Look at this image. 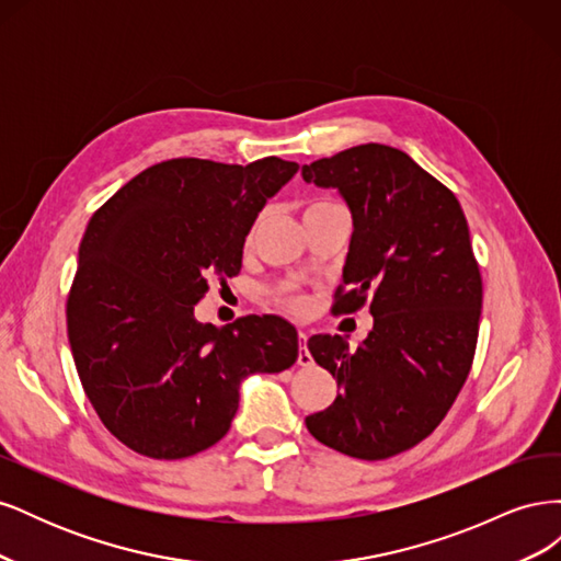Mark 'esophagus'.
<instances>
[{
	"label": "esophagus",
	"mask_w": 561,
	"mask_h": 561,
	"mask_svg": "<svg viewBox=\"0 0 561 561\" xmlns=\"http://www.w3.org/2000/svg\"><path fill=\"white\" fill-rule=\"evenodd\" d=\"M307 339H309V336H307V334H304V332L299 334V344H301V346H299V355H297V363H299L301 367H309V365L313 363V358H311V353H309V348H307Z\"/></svg>",
	"instance_id": "34e87169"
}]
</instances>
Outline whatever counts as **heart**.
Listing matches in <instances>:
<instances>
[{"label": "heart", "mask_w": 561, "mask_h": 561, "mask_svg": "<svg viewBox=\"0 0 561 561\" xmlns=\"http://www.w3.org/2000/svg\"><path fill=\"white\" fill-rule=\"evenodd\" d=\"M332 206H339V203L332 201V198H313V201L309 203V206H307V215L318 213V210H325V208H332ZM283 301H285V307H290V309H295V311H301V309H304V301H301L299 297H285Z\"/></svg>", "instance_id": "obj_1"}]
</instances>
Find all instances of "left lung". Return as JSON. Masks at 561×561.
Instances as JSON below:
<instances>
[{
	"label": "left lung",
	"mask_w": 561,
	"mask_h": 561,
	"mask_svg": "<svg viewBox=\"0 0 561 561\" xmlns=\"http://www.w3.org/2000/svg\"><path fill=\"white\" fill-rule=\"evenodd\" d=\"M348 203L353 236L332 313L369 304L375 328L351 351L313 334V360L342 393L307 428L336 451L381 461L428 437L463 388L478 346L482 276L461 203L388 145H358L301 168Z\"/></svg>",
	"instance_id": "8db88e82"
}]
</instances>
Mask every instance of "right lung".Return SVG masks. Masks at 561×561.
I'll use <instances>...</instances> for the list:
<instances>
[{
	"label": "right lung",
	"instance_id": "1",
	"mask_svg": "<svg viewBox=\"0 0 561 561\" xmlns=\"http://www.w3.org/2000/svg\"><path fill=\"white\" fill-rule=\"evenodd\" d=\"M295 161L248 165L171 159L100 206L79 245L67 295L75 365L105 428L149 458L194 456L222 439L241 381L283 371L299 353L278 316L198 322L208 278L241 271L243 243Z\"/></svg>",
	"mask_w": 561,
	"mask_h": 561
}]
</instances>
